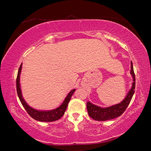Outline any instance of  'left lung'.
I'll use <instances>...</instances> for the list:
<instances>
[{
  "label": "left lung",
  "mask_w": 151,
  "mask_h": 151,
  "mask_svg": "<svg viewBox=\"0 0 151 151\" xmlns=\"http://www.w3.org/2000/svg\"><path fill=\"white\" fill-rule=\"evenodd\" d=\"M131 74L133 76V82L132 84V87L127 96H126L122 102L119 104L113 105V106L106 107V108H101L100 106L93 104L90 102L86 103V109L88 111V114L92 119L97 121H106L109 119H112L120 116L124 112L127 106H129L132 98L135 92V76L134 73L133 63L131 62Z\"/></svg>",
  "instance_id": "8db88e82"
}]
</instances>
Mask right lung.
<instances>
[{"mask_svg":"<svg viewBox=\"0 0 151 151\" xmlns=\"http://www.w3.org/2000/svg\"><path fill=\"white\" fill-rule=\"evenodd\" d=\"M22 63L20 65L19 69H18L17 78H16V90H17L18 96L19 98V100L22 104V106L25 109L28 114L30 115L32 118H34L36 120L40 121V122H53L56 121L60 118H61L62 116H63L64 113H65L66 109L67 108L68 104H69L70 100L72 95L74 92H75L76 89H73L69 92V93L67 95L66 97L65 100H64L63 104L60 106L58 108L53 109L51 111H38L36 109L32 108V107L29 106L27 104L25 101L22 98V93H21V89H20V74L21 72L22 69Z\"/></svg>","mask_w":151,"mask_h":151,"instance_id":"right-lung-1","label":"right lung"}]
</instances>
